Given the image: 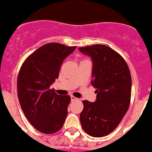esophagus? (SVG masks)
Listing matches in <instances>:
<instances>
[{
    "label": "esophagus",
    "instance_id": "34e87169",
    "mask_svg": "<svg viewBox=\"0 0 152 152\" xmlns=\"http://www.w3.org/2000/svg\"><path fill=\"white\" fill-rule=\"evenodd\" d=\"M79 99L78 98L75 97V96H71V101L72 102H74V101H77Z\"/></svg>",
    "mask_w": 152,
    "mask_h": 152
}]
</instances>
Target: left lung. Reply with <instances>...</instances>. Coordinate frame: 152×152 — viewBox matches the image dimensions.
<instances>
[{
    "mask_svg": "<svg viewBox=\"0 0 152 152\" xmlns=\"http://www.w3.org/2000/svg\"><path fill=\"white\" fill-rule=\"evenodd\" d=\"M79 50L93 60L91 83L97 94L94 103L83 101L80 123L92 137H104L118 126L129 108L131 72L123 57L107 45H94Z\"/></svg>",
    "mask_w": 152,
    "mask_h": 152,
    "instance_id": "8db88e82",
    "label": "left lung"
}]
</instances>
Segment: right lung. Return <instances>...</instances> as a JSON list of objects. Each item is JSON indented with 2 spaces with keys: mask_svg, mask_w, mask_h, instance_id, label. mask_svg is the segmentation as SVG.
<instances>
[{
  "mask_svg": "<svg viewBox=\"0 0 152 152\" xmlns=\"http://www.w3.org/2000/svg\"><path fill=\"white\" fill-rule=\"evenodd\" d=\"M76 48L48 43L31 54L20 69L19 103L31 124L42 133H56L64 124L71 99L58 95L50 86L58 78L63 60Z\"/></svg>",
  "mask_w": 152,
  "mask_h": 152,
  "instance_id": "obj_1",
  "label": "right lung"
}]
</instances>
